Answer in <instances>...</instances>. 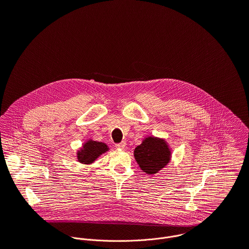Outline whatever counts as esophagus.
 <instances>
[{
  "label": "esophagus",
  "mask_w": 249,
  "mask_h": 249,
  "mask_svg": "<svg viewBox=\"0 0 249 249\" xmlns=\"http://www.w3.org/2000/svg\"><path fill=\"white\" fill-rule=\"evenodd\" d=\"M115 148L120 149V150H124L126 148V143H125V142H121V143L115 145Z\"/></svg>",
  "instance_id": "1"
}]
</instances>
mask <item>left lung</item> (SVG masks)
Masks as SVG:
<instances>
[{
	"instance_id": "obj_1",
	"label": "left lung",
	"mask_w": 249,
	"mask_h": 249,
	"mask_svg": "<svg viewBox=\"0 0 249 249\" xmlns=\"http://www.w3.org/2000/svg\"><path fill=\"white\" fill-rule=\"evenodd\" d=\"M134 157L142 170L155 174L168 163L170 151L163 140L149 137L137 146Z\"/></svg>"
}]
</instances>
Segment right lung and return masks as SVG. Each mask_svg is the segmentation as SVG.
<instances>
[{"label":"right lung","instance_id":"obj_1","mask_svg":"<svg viewBox=\"0 0 249 249\" xmlns=\"http://www.w3.org/2000/svg\"><path fill=\"white\" fill-rule=\"evenodd\" d=\"M108 151L107 146L104 143L95 141H88L87 143L83 146V149L78 152V160L81 163L89 164L93 162L100 155Z\"/></svg>","mask_w":249,"mask_h":249}]
</instances>
